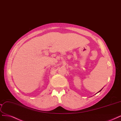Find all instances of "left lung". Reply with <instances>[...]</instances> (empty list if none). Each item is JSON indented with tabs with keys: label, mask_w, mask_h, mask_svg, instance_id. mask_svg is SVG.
<instances>
[{
	"label": "left lung",
	"mask_w": 121,
	"mask_h": 121,
	"mask_svg": "<svg viewBox=\"0 0 121 121\" xmlns=\"http://www.w3.org/2000/svg\"><path fill=\"white\" fill-rule=\"evenodd\" d=\"M102 89H101V90H100V91H98V93H99V91H102Z\"/></svg>",
	"instance_id": "8db88e82"
}]
</instances>
